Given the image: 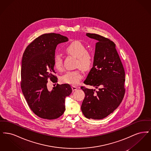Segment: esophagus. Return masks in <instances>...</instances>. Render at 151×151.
<instances>
[{"instance_id": "obj_1", "label": "esophagus", "mask_w": 151, "mask_h": 151, "mask_svg": "<svg viewBox=\"0 0 151 151\" xmlns=\"http://www.w3.org/2000/svg\"><path fill=\"white\" fill-rule=\"evenodd\" d=\"M78 88L77 86H72V89L73 91L77 90Z\"/></svg>"}]
</instances>
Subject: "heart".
Masks as SVG:
<instances>
[{
	"instance_id": "heart-1",
	"label": "heart",
	"mask_w": 151,
	"mask_h": 151,
	"mask_svg": "<svg viewBox=\"0 0 151 151\" xmlns=\"http://www.w3.org/2000/svg\"><path fill=\"white\" fill-rule=\"evenodd\" d=\"M66 52L78 58L76 67L86 71L89 70L93 63V57L91 53L87 51L86 47L80 41H73L65 47ZM54 64L55 67L59 71L63 68V59L62 56L56 54L54 57ZM83 78L82 73L79 70L72 71H67L63 75L60 80L65 84L76 85Z\"/></svg>"
}]
</instances>
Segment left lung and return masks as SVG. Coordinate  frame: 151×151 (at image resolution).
I'll use <instances>...</instances> for the list:
<instances>
[{"label":"left lung","mask_w":151,"mask_h":151,"mask_svg":"<svg viewBox=\"0 0 151 151\" xmlns=\"http://www.w3.org/2000/svg\"><path fill=\"white\" fill-rule=\"evenodd\" d=\"M86 36L97 43L93 67L84 83L98 90L81 87L85 93L81 109L87 118L101 119L121 103L125 93V72L115 43L97 34L86 33Z\"/></svg>","instance_id":"obj_1"}]
</instances>
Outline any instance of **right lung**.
Instances as JSON below:
<instances>
[{"mask_svg": "<svg viewBox=\"0 0 151 151\" xmlns=\"http://www.w3.org/2000/svg\"><path fill=\"white\" fill-rule=\"evenodd\" d=\"M68 41L67 37L59 34H43L29 44L22 55V92L29 108L43 119H54L62 115L65 110V99L72 92L68 84H57L51 91L47 87L48 79L54 83L58 81L53 75L56 47Z\"/></svg>", "mask_w": 151, "mask_h": 151, "instance_id": "obj_1", "label": "right lung"}]
</instances>
